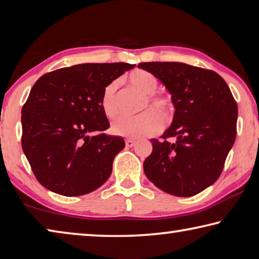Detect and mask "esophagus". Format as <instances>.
I'll use <instances>...</instances> for the list:
<instances>
[{
  "label": "esophagus",
  "instance_id": "esophagus-1",
  "mask_svg": "<svg viewBox=\"0 0 259 259\" xmlns=\"http://www.w3.org/2000/svg\"><path fill=\"white\" fill-rule=\"evenodd\" d=\"M135 143H137V142H135L134 141V140H126V142H125V144H126V147H128V148H132V147H134L135 146Z\"/></svg>",
  "mask_w": 259,
  "mask_h": 259
}]
</instances>
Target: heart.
I'll return each instance as SVG.
<instances>
[{
    "instance_id": "1",
    "label": "heart",
    "mask_w": 259,
    "mask_h": 259,
    "mask_svg": "<svg viewBox=\"0 0 259 259\" xmlns=\"http://www.w3.org/2000/svg\"><path fill=\"white\" fill-rule=\"evenodd\" d=\"M131 88L137 90L146 100L142 102L137 117L121 118L113 122L111 132L120 137L138 139L149 137L158 133L161 128L160 120L164 125L169 124L175 111V103L168 94L156 93L158 90V79L155 75L146 70H134L128 75ZM100 107L103 115L109 119H116L120 113L119 100H118V81L113 80L104 88L100 99Z\"/></svg>"
}]
</instances>
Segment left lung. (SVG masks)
Segmentation results:
<instances>
[{
    "instance_id": "obj_1",
    "label": "left lung",
    "mask_w": 259,
    "mask_h": 259,
    "mask_svg": "<svg viewBox=\"0 0 259 259\" xmlns=\"http://www.w3.org/2000/svg\"><path fill=\"white\" fill-rule=\"evenodd\" d=\"M171 94L173 122L143 162L162 191L191 197L219 180L237 135L238 106L217 72L182 62H142Z\"/></svg>"
}]
</instances>
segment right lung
<instances>
[{
	"label": "right lung",
	"instance_id": "obj_1",
	"mask_svg": "<svg viewBox=\"0 0 259 259\" xmlns=\"http://www.w3.org/2000/svg\"><path fill=\"white\" fill-rule=\"evenodd\" d=\"M135 65L81 63L40 76L21 109V147L38 182L66 197L99 189L125 147L104 134L100 107L106 86Z\"/></svg>",
	"mask_w": 259,
	"mask_h": 259
}]
</instances>
